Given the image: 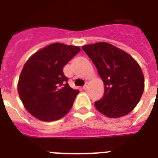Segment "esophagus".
<instances>
[{
    "mask_svg": "<svg viewBox=\"0 0 158 158\" xmlns=\"http://www.w3.org/2000/svg\"><path fill=\"white\" fill-rule=\"evenodd\" d=\"M87 87H88V85H87L85 84V85H84V86L82 87V88H83V89H84V90H85V89H87Z\"/></svg>",
    "mask_w": 158,
    "mask_h": 158,
    "instance_id": "34e87169",
    "label": "esophagus"
}]
</instances>
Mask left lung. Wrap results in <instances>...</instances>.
Masks as SVG:
<instances>
[{"instance_id":"1","label":"left lung","mask_w":158,"mask_h":158,"mask_svg":"<svg viewBox=\"0 0 158 158\" xmlns=\"http://www.w3.org/2000/svg\"><path fill=\"white\" fill-rule=\"evenodd\" d=\"M104 83V94L94 102L110 118L126 115L133 110L144 92V79L140 65L125 52L108 43L82 47Z\"/></svg>"}]
</instances>
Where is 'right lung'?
<instances>
[{"instance_id": "right-lung-1", "label": "right lung", "mask_w": 158, "mask_h": 158, "mask_svg": "<svg viewBox=\"0 0 158 158\" xmlns=\"http://www.w3.org/2000/svg\"><path fill=\"white\" fill-rule=\"evenodd\" d=\"M80 51L79 47L56 43L35 53L25 64L18 90L30 114L50 122L69 111L79 90L68 84L63 69Z\"/></svg>"}]
</instances>
